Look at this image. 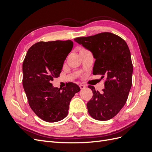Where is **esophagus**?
<instances>
[{"label":"esophagus","instance_id":"esophagus-1","mask_svg":"<svg viewBox=\"0 0 152 152\" xmlns=\"http://www.w3.org/2000/svg\"><path fill=\"white\" fill-rule=\"evenodd\" d=\"M79 87H80V88L81 89H84L85 87H86V86H85L84 85H82V84H80V85L79 86Z\"/></svg>","mask_w":152,"mask_h":152}]
</instances>
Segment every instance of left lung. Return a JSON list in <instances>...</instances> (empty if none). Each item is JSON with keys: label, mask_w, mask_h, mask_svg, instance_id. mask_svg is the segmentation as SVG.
I'll return each instance as SVG.
<instances>
[{"label": "left lung", "mask_w": 152, "mask_h": 152, "mask_svg": "<svg viewBox=\"0 0 152 152\" xmlns=\"http://www.w3.org/2000/svg\"><path fill=\"white\" fill-rule=\"evenodd\" d=\"M74 40L93 54L96 59L93 75L107 78L102 93L94 86H88L93 93L87 103L88 112L96 120H110L126 104L132 86L133 66L129 49L125 40L110 32Z\"/></svg>", "instance_id": "obj_1"}]
</instances>
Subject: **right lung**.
Returning <instances> with one entry per match:
<instances>
[{"mask_svg": "<svg viewBox=\"0 0 152 152\" xmlns=\"http://www.w3.org/2000/svg\"><path fill=\"white\" fill-rule=\"evenodd\" d=\"M73 45L70 40L37 42L28 49L23 63V86L29 105L45 122H56L65 118L72 98L80 91L73 82L62 89L51 84L54 78L60 74Z\"/></svg>", "mask_w": 152, "mask_h": 152, "instance_id": "add662e5", "label": "right lung"}]
</instances>
